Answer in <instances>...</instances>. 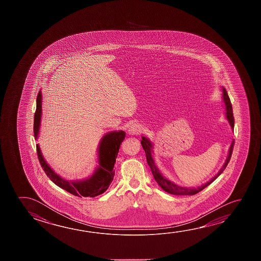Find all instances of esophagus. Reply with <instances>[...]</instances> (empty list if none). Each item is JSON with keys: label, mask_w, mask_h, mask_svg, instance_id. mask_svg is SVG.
<instances>
[{"label": "esophagus", "mask_w": 261, "mask_h": 261, "mask_svg": "<svg viewBox=\"0 0 261 261\" xmlns=\"http://www.w3.org/2000/svg\"><path fill=\"white\" fill-rule=\"evenodd\" d=\"M142 130H143V127H142L140 124H133L128 128L129 135H132V136L138 135L139 133L142 132Z\"/></svg>", "instance_id": "1"}]
</instances>
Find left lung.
I'll use <instances>...</instances> for the list:
<instances>
[{
  "label": "left lung",
  "mask_w": 261,
  "mask_h": 261,
  "mask_svg": "<svg viewBox=\"0 0 261 261\" xmlns=\"http://www.w3.org/2000/svg\"><path fill=\"white\" fill-rule=\"evenodd\" d=\"M223 92V100H224V103L226 106V119L229 122L230 124L231 128L234 129V116H233V110H232V105H231L230 99L228 97V94L226 93V89L222 88ZM234 144H235V140L232 142V144L230 145V148L228 151V155L226 158V162L223 165L222 168L218 171V174L214 176L212 179L210 180L208 182H206L205 184L202 185L201 187L195 188H184V187H179L177 185H175V183H173L171 181L167 180V178H165L161 173L159 172L158 167L155 166V164L154 162V159L152 156V152H153V145L152 143L148 140L146 137H142L141 145L143 146V148L145 150V155H146V160H147V164L150 167V169L152 171V174L154 175V178L158 184L161 187L163 190H165L166 192L172 194V195H180V196H193L197 193L200 192L201 190H203L204 188H206L208 185L211 184L213 182L214 180L216 179L218 176L221 175L225 168H226L227 164L230 160L231 155H232V152H233V147H234Z\"/></svg>",
  "instance_id": "8db88e82"
}]
</instances>
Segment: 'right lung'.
<instances>
[{"label":"right lung","mask_w":261,"mask_h":261,"mask_svg":"<svg viewBox=\"0 0 261 261\" xmlns=\"http://www.w3.org/2000/svg\"><path fill=\"white\" fill-rule=\"evenodd\" d=\"M42 116V94L41 91L37 94L36 100V111L34 121V133L35 139L38 137L40 123ZM125 133L124 131H114L107 133L99 143L98 163L99 166L94 175L89 178L80 181H68L62 178L56 172L49 167L44 160L39 145H36V151L39 162L48 177L59 188L71 193L73 196L79 197H94L107 191V188L112 183L115 176V163L119 151L120 145L124 141Z\"/></svg>","instance_id":"obj_1"}]
</instances>
